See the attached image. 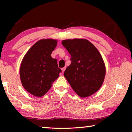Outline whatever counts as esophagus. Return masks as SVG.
Masks as SVG:
<instances>
[{
	"label": "esophagus",
	"mask_w": 132,
	"mask_h": 132,
	"mask_svg": "<svg viewBox=\"0 0 132 132\" xmlns=\"http://www.w3.org/2000/svg\"><path fill=\"white\" fill-rule=\"evenodd\" d=\"M65 69H66V68H62V73H64V70H65Z\"/></svg>",
	"instance_id": "esophagus-1"
}]
</instances>
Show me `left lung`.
<instances>
[{"label":"left lung","instance_id":"obj_1","mask_svg":"<svg viewBox=\"0 0 132 132\" xmlns=\"http://www.w3.org/2000/svg\"><path fill=\"white\" fill-rule=\"evenodd\" d=\"M62 44L71 56L64 76L73 90L82 98L97 92L103 83L106 71L99 51L86 39H65Z\"/></svg>","mask_w":132,"mask_h":132}]
</instances>
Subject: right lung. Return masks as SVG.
<instances>
[{"label": "right lung", "mask_w": 132, "mask_h": 132, "mask_svg": "<svg viewBox=\"0 0 132 132\" xmlns=\"http://www.w3.org/2000/svg\"><path fill=\"white\" fill-rule=\"evenodd\" d=\"M57 42L53 39L39 40L23 57L20 68L21 82L24 88L33 95L40 97L45 94L62 72L57 60L51 56Z\"/></svg>", "instance_id": "right-lung-1"}]
</instances>
